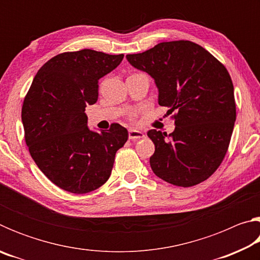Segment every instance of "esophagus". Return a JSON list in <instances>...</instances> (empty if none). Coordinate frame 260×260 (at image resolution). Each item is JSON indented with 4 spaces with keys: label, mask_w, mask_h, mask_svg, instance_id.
Masks as SVG:
<instances>
[{
    "label": "esophagus",
    "mask_w": 260,
    "mask_h": 260,
    "mask_svg": "<svg viewBox=\"0 0 260 260\" xmlns=\"http://www.w3.org/2000/svg\"><path fill=\"white\" fill-rule=\"evenodd\" d=\"M128 138L132 141H135V140H140V139H143L144 138V134L142 132L140 131H135V129H131L128 132Z\"/></svg>",
    "instance_id": "34e87169"
}]
</instances>
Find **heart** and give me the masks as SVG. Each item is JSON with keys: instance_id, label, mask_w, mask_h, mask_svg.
<instances>
[{"instance_id": "b5f03b06", "label": "heart", "mask_w": 260, "mask_h": 260, "mask_svg": "<svg viewBox=\"0 0 260 260\" xmlns=\"http://www.w3.org/2000/svg\"><path fill=\"white\" fill-rule=\"evenodd\" d=\"M134 118H135V112H131V113H129V119L133 120Z\"/></svg>"}]
</instances>
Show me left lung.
Listing matches in <instances>:
<instances>
[{
	"label": "left lung",
	"instance_id": "8db88e82",
	"mask_svg": "<svg viewBox=\"0 0 260 260\" xmlns=\"http://www.w3.org/2000/svg\"><path fill=\"white\" fill-rule=\"evenodd\" d=\"M126 57L155 79L158 103L175 112L173 133L148 132L155 143L153 173L178 187L205 181L225 158L236 119L234 86L225 65L188 40L160 42Z\"/></svg>",
	"mask_w": 260,
	"mask_h": 260
}]
</instances>
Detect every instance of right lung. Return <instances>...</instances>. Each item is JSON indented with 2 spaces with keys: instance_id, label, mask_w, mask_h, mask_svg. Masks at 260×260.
<instances>
[{
  "instance_id": "1",
  "label": "right lung",
  "mask_w": 260,
  "mask_h": 260,
  "mask_svg": "<svg viewBox=\"0 0 260 260\" xmlns=\"http://www.w3.org/2000/svg\"><path fill=\"white\" fill-rule=\"evenodd\" d=\"M122 58L91 49L61 52L34 77L21 108L25 142L35 164L60 189L87 193L111 175L128 132L116 122L101 133L89 131L85 109L99 99V79Z\"/></svg>"
}]
</instances>
